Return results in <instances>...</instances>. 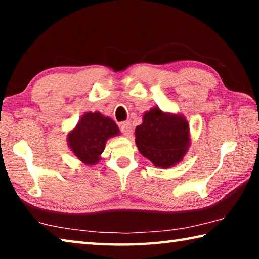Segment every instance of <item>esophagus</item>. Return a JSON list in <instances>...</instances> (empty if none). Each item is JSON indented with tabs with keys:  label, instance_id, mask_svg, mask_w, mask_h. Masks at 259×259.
<instances>
[{
	"label": "esophagus",
	"instance_id": "obj_1",
	"mask_svg": "<svg viewBox=\"0 0 259 259\" xmlns=\"http://www.w3.org/2000/svg\"><path fill=\"white\" fill-rule=\"evenodd\" d=\"M120 128H121V131L122 134H123L124 136H129L131 134V123L129 121H125V122H122V123L120 124Z\"/></svg>",
	"mask_w": 259,
	"mask_h": 259
}]
</instances>
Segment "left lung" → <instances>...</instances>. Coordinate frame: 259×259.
Returning a JSON list of instances; mask_svg holds the SVG:
<instances>
[{
	"instance_id": "1",
	"label": "left lung",
	"mask_w": 259,
	"mask_h": 259,
	"mask_svg": "<svg viewBox=\"0 0 259 259\" xmlns=\"http://www.w3.org/2000/svg\"><path fill=\"white\" fill-rule=\"evenodd\" d=\"M135 136L140 154L162 169L179 163L191 146L186 117L179 113L163 112L157 106L144 113L143 123L136 126Z\"/></svg>"
}]
</instances>
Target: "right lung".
Listing matches in <instances>:
<instances>
[{"label":"right lung","mask_w":259,"mask_h":259,"mask_svg":"<svg viewBox=\"0 0 259 259\" xmlns=\"http://www.w3.org/2000/svg\"><path fill=\"white\" fill-rule=\"evenodd\" d=\"M119 135V126L111 117L99 112H87L68 133L67 144L82 163L91 166L102 160L107 140Z\"/></svg>","instance_id":"obj_1"}]
</instances>
